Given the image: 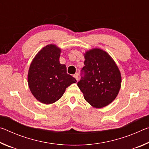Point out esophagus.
<instances>
[{"label": "esophagus", "mask_w": 149, "mask_h": 149, "mask_svg": "<svg viewBox=\"0 0 149 149\" xmlns=\"http://www.w3.org/2000/svg\"><path fill=\"white\" fill-rule=\"evenodd\" d=\"M78 76H79V74H75L74 75V77L75 78V79H76L77 81H78V79H79V77H78Z\"/></svg>", "instance_id": "1"}]
</instances>
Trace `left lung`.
<instances>
[{
	"label": "left lung",
	"mask_w": 149,
	"mask_h": 149,
	"mask_svg": "<svg viewBox=\"0 0 149 149\" xmlns=\"http://www.w3.org/2000/svg\"><path fill=\"white\" fill-rule=\"evenodd\" d=\"M85 66L77 86L85 100L92 107L101 108L110 104L118 95L122 76L110 54L100 49H92L84 54Z\"/></svg>",
	"instance_id": "8db88e82"
}]
</instances>
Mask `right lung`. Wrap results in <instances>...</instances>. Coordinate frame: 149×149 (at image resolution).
Here are the masks:
<instances>
[{"label": "right lung", "instance_id": "1", "mask_svg": "<svg viewBox=\"0 0 149 149\" xmlns=\"http://www.w3.org/2000/svg\"><path fill=\"white\" fill-rule=\"evenodd\" d=\"M61 49L47 45L38 52L30 64L27 82L32 95L40 102L52 104L62 97L65 89L77 81L67 74L66 66L60 63Z\"/></svg>", "mask_w": 149, "mask_h": 149}]
</instances>
